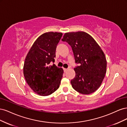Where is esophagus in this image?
I'll return each mask as SVG.
<instances>
[{
	"label": "esophagus",
	"mask_w": 127,
	"mask_h": 127,
	"mask_svg": "<svg viewBox=\"0 0 127 127\" xmlns=\"http://www.w3.org/2000/svg\"><path fill=\"white\" fill-rule=\"evenodd\" d=\"M68 70V69H66V68H64V72H66Z\"/></svg>",
	"instance_id": "34e87169"
}]
</instances>
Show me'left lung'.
<instances>
[{"mask_svg":"<svg viewBox=\"0 0 127 127\" xmlns=\"http://www.w3.org/2000/svg\"><path fill=\"white\" fill-rule=\"evenodd\" d=\"M62 41L71 46L75 62L80 64L74 68L76 76L70 82L72 88L83 94L95 92L106 72V59L102 49L93 37L83 31L66 33Z\"/></svg>","mask_w":127,"mask_h":127,"instance_id":"8db88e82","label":"left lung"}]
</instances>
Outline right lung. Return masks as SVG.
I'll return each instance as SVG.
<instances>
[{
  "instance_id": "1",
  "label": "right lung",
  "mask_w": 127,
  "mask_h": 127,
  "mask_svg": "<svg viewBox=\"0 0 127 127\" xmlns=\"http://www.w3.org/2000/svg\"><path fill=\"white\" fill-rule=\"evenodd\" d=\"M63 33L42 34L34 42L24 61L23 74L30 88L40 96H48L58 89L64 74L54 63L57 45Z\"/></svg>"
}]
</instances>
